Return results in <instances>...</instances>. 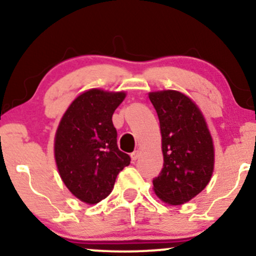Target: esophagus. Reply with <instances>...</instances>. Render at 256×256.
<instances>
[{
	"instance_id": "34e87169",
	"label": "esophagus",
	"mask_w": 256,
	"mask_h": 256,
	"mask_svg": "<svg viewBox=\"0 0 256 256\" xmlns=\"http://www.w3.org/2000/svg\"><path fill=\"white\" fill-rule=\"evenodd\" d=\"M140 152H138V150L132 152V154H131V160H132V162H134V161H136L137 158H140Z\"/></svg>"
}]
</instances>
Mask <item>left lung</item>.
<instances>
[{"label": "left lung", "instance_id": "left-lung-1", "mask_svg": "<svg viewBox=\"0 0 256 256\" xmlns=\"http://www.w3.org/2000/svg\"><path fill=\"white\" fill-rule=\"evenodd\" d=\"M161 132L164 167L152 180L155 195L179 206L198 195L214 171V144L204 114L189 96L177 90L149 92Z\"/></svg>", "mask_w": 256, "mask_h": 256}]
</instances>
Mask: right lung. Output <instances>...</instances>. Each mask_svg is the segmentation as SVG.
I'll return each mask as SVG.
<instances>
[{
  "instance_id": "right-lung-1",
  "label": "right lung",
  "mask_w": 256,
  "mask_h": 256,
  "mask_svg": "<svg viewBox=\"0 0 256 256\" xmlns=\"http://www.w3.org/2000/svg\"><path fill=\"white\" fill-rule=\"evenodd\" d=\"M125 98V91L89 89L73 100L58 122L54 138L58 174L86 204L107 198L116 176L130 165V156L119 150L112 122Z\"/></svg>"
}]
</instances>
